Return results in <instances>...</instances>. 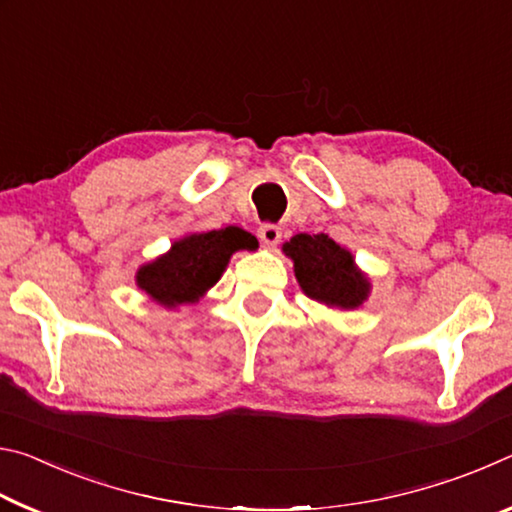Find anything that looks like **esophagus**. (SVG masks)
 <instances>
[{"instance_id":"1","label":"esophagus","mask_w":512,"mask_h":512,"mask_svg":"<svg viewBox=\"0 0 512 512\" xmlns=\"http://www.w3.org/2000/svg\"><path fill=\"white\" fill-rule=\"evenodd\" d=\"M257 237H259V241H262V244L275 246L277 241L282 239V228H280V225H273V223H264V225H259Z\"/></svg>"}]
</instances>
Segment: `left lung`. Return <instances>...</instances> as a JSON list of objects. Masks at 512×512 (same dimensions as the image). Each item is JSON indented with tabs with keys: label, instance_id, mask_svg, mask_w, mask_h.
I'll list each match as a JSON object with an SVG mask.
<instances>
[{
	"label": "left lung",
	"instance_id": "8db88e82",
	"mask_svg": "<svg viewBox=\"0 0 512 512\" xmlns=\"http://www.w3.org/2000/svg\"><path fill=\"white\" fill-rule=\"evenodd\" d=\"M293 259L300 289L327 307L357 309L368 300L370 280L363 275L350 250L327 235H296L282 246Z\"/></svg>",
	"mask_w": 512,
	"mask_h": 512
}]
</instances>
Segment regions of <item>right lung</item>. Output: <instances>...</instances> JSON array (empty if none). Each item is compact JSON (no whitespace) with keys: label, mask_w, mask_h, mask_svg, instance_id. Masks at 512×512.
<instances>
[{"label":"right lung","mask_w":512,"mask_h":512,"mask_svg":"<svg viewBox=\"0 0 512 512\" xmlns=\"http://www.w3.org/2000/svg\"><path fill=\"white\" fill-rule=\"evenodd\" d=\"M257 248L250 232L228 225L223 230L194 232L173 241L169 253L144 264L135 275L137 287L164 307H178L196 302L214 287L228 266L232 253Z\"/></svg>","instance_id":"1"}]
</instances>
